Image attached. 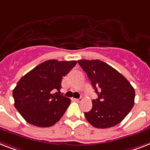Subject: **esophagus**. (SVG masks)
<instances>
[{
    "label": "esophagus",
    "instance_id": "esophagus-1",
    "mask_svg": "<svg viewBox=\"0 0 150 150\" xmlns=\"http://www.w3.org/2000/svg\"><path fill=\"white\" fill-rule=\"evenodd\" d=\"M75 100L76 101V102H78V103H80V102H81V100H82V98H75Z\"/></svg>",
    "mask_w": 150,
    "mask_h": 150
}]
</instances>
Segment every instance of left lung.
Listing matches in <instances>:
<instances>
[{
    "label": "left lung",
    "mask_w": 150,
    "mask_h": 150,
    "mask_svg": "<svg viewBox=\"0 0 150 150\" xmlns=\"http://www.w3.org/2000/svg\"><path fill=\"white\" fill-rule=\"evenodd\" d=\"M98 98L84 112L92 126L106 129L120 123L134 105L135 90L123 75L109 64L98 60H79Z\"/></svg>",
    "instance_id": "1"
}]
</instances>
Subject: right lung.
I'll return each instance as SVG.
<instances>
[{
    "mask_svg": "<svg viewBox=\"0 0 150 150\" xmlns=\"http://www.w3.org/2000/svg\"><path fill=\"white\" fill-rule=\"evenodd\" d=\"M76 64V61H45L18 81L13 90L14 106L28 123L49 127L60 120L71 100L53 92L60 93L63 77Z\"/></svg>",
    "mask_w": 150,
    "mask_h": 150,
    "instance_id": "add662e5",
    "label": "right lung"
}]
</instances>
